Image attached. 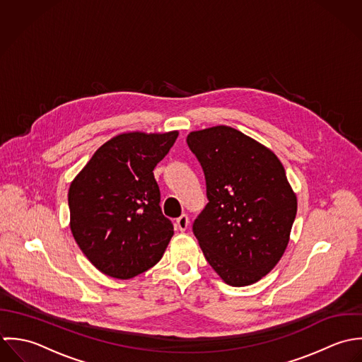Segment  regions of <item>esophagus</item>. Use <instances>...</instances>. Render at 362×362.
Masks as SVG:
<instances>
[{"label":"esophagus","mask_w":362,"mask_h":362,"mask_svg":"<svg viewBox=\"0 0 362 362\" xmlns=\"http://www.w3.org/2000/svg\"><path fill=\"white\" fill-rule=\"evenodd\" d=\"M187 226H189V217L186 214H183L176 219V228L180 232H185L187 229Z\"/></svg>","instance_id":"esophagus-1"}]
</instances>
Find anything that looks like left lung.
<instances>
[{
  "label": "left lung",
  "instance_id": "left-lung-1",
  "mask_svg": "<svg viewBox=\"0 0 362 362\" xmlns=\"http://www.w3.org/2000/svg\"><path fill=\"white\" fill-rule=\"evenodd\" d=\"M186 141L204 172L209 200L193 233L226 284L250 286L272 272L288 245L296 197L284 166L228 126L193 132Z\"/></svg>",
  "mask_w": 362,
  "mask_h": 362
}]
</instances>
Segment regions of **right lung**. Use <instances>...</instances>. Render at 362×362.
<instances>
[{
  "instance_id": "right-lung-1",
  "label": "right lung",
  "mask_w": 362,
  "mask_h": 362,
  "mask_svg": "<svg viewBox=\"0 0 362 362\" xmlns=\"http://www.w3.org/2000/svg\"><path fill=\"white\" fill-rule=\"evenodd\" d=\"M177 132L120 134L102 145L70 186L71 232L103 274L129 280L155 266L173 223L160 210L155 166Z\"/></svg>"
}]
</instances>
